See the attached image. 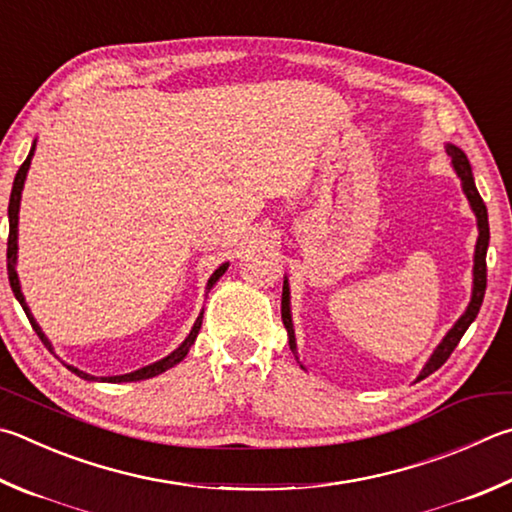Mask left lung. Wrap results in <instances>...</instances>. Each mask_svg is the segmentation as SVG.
Segmentation results:
<instances>
[{"mask_svg": "<svg viewBox=\"0 0 512 512\" xmlns=\"http://www.w3.org/2000/svg\"><path fill=\"white\" fill-rule=\"evenodd\" d=\"M445 152H448V156H450L454 172H457V176L461 179V188H463V192H466V197L470 201V208L477 217L479 239H477V246H475V268H472V277H475V280H472V297H470V304H468L466 313H463L461 318L457 320V324H454V327L448 333H445L441 345L434 349L432 358L425 362L423 371L418 374V380H423L430 374H434V371L450 358V353L454 351V347L459 345L463 333H466L470 324L475 322L477 313L481 309V302H483V293H486V250H488V241H490L486 203H483V199L479 197L475 179H472V167H470L468 156L463 154L457 145H450V143L445 145ZM282 322H284L286 333H288V347H291V351L295 353V358H297L295 331H293V320H291V291H288V280H284V288H282Z\"/></svg>", "mask_w": 512, "mask_h": 512, "instance_id": "left-lung-1", "label": "left lung"}]
</instances>
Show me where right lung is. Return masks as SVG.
<instances>
[{"mask_svg": "<svg viewBox=\"0 0 512 512\" xmlns=\"http://www.w3.org/2000/svg\"><path fill=\"white\" fill-rule=\"evenodd\" d=\"M33 152H35V143H33V147H31L29 156H26V161L20 165V170H17V174H15L13 190H11V201H8V248H6V268H8V282H11L13 293H15V297H17V302L22 304V309H24V313H26V318H29L31 327L35 329V333H37V336H40V340L44 342V345L53 351L49 338L44 336L42 329H40V324L35 322V318L31 315V309H29V306H26V300H24L22 288H20V277H17V271H15V264H17V221H20V199H22V190H24L26 172H29V167H31ZM226 268H228V264H221V266L217 268V271L210 275L208 286H206L208 291H210L212 286L217 284L219 277L226 273ZM201 320H203V313H199V318H197V322H194V327H192V331L188 333V338H185V340L181 342V345L176 347V349L170 353V356H165L163 360H156V362H152V365H147V367L136 369V371H132V374L109 376V378H100V380H102V383H134V380H145V378L159 376V374H163L165 369H170V367H174V365H179V362H181L185 356H188L190 347L194 345V340H197V336H199ZM67 369H69V371H73V374H76V376L85 378V380H96V376H89V374H85V371H80L78 367H71V365H67Z\"/></svg>", "mask_w": 512, "mask_h": 512, "instance_id": "add662e5", "label": "right lung"}]
</instances>
